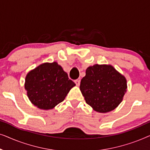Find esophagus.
Wrapping results in <instances>:
<instances>
[{"instance_id": "obj_1", "label": "esophagus", "mask_w": 150, "mask_h": 150, "mask_svg": "<svg viewBox=\"0 0 150 150\" xmlns=\"http://www.w3.org/2000/svg\"><path fill=\"white\" fill-rule=\"evenodd\" d=\"M74 82H75L76 85L77 86H79V85H80V83H81V80H80V79L75 80Z\"/></svg>"}]
</instances>
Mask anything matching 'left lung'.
Segmentation results:
<instances>
[{
    "instance_id": "8db88e82",
    "label": "left lung",
    "mask_w": 150,
    "mask_h": 150,
    "mask_svg": "<svg viewBox=\"0 0 150 150\" xmlns=\"http://www.w3.org/2000/svg\"><path fill=\"white\" fill-rule=\"evenodd\" d=\"M127 87L126 77L113 66L96 64L86 69L80 90L86 103L95 111L105 113L114 110L122 102Z\"/></svg>"
}]
</instances>
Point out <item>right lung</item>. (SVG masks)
<instances>
[{"label": "right lung", "instance_id": "obj_1", "mask_svg": "<svg viewBox=\"0 0 150 150\" xmlns=\"http://www.w3.org/2000/svg\"><path fill=\"white\" fill-rule=\"evenodd\" d=\"M76 85L57 62L44 63L28 71L24 89L30 102L42 110H50L63 102Z\"/></svg>", "mask_w": 150, "mask_h": 150}]
</instances>
